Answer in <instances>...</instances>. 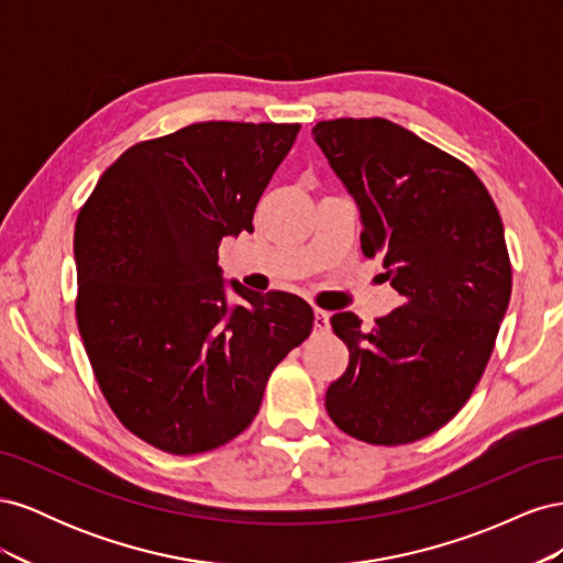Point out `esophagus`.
<instances>
[{
    "instance_id": "1",
    "label": "esophagus",
    "mask_w": 563,
    "mask_h": 563,
    "mask_svg": "<svg viewBox=\"0 0 563 563\" xmlns=\"http://www.w3.org/2000/svg\"><path fill=\"white\" fill-rule=\"evenodd\" d=\"M329 312L327 310H314V333H329Z\"/></svg>"
}]
</instances>
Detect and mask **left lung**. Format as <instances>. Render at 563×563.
Returning a JSON list of instances; mask_svg holds the SVG:
<instances>
[{"label": "left lung", "instance_id": "8db88e82", "mask_svg": "<svg viewBox=\"0 0 563 563\" xmlns=\"http://www.w3.org/2000/svg\"><path fill=\"white\" fill-rule=\"evenodd\" d=\"M312 135L362 211L364 255H380L401 298L371 329L331 317L350 364L327 411L366 444H413L465 406L496 347L512 296L503 220L465 162L389 119H329Z\"/></svg>", "mask_w": 563, "mask_h": 563}]
</instances>
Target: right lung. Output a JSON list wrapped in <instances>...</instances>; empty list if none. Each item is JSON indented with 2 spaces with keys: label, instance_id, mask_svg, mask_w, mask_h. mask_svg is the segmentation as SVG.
Returning <instances> with one entry per match:
<instances>
[{
  "label": "right lung",
  "instance_id": "right-lung-1",
  "mask_svg": "<svg viewBox=\"0 0 563 563\" xmlns=\"http://www.w3.org/2000/svg\"><path fill=\"white\" fill-rule=\"evenodd\" d=\"M300 124L199 122L135 143L75 223L77 327L112 413L145 444L197 455L240 437L314 327L284 291L228 310L218 246L253 211Z\"/></svg>",
  "mask_w": 563,
  "mask_h": 563
}]
</instances>
